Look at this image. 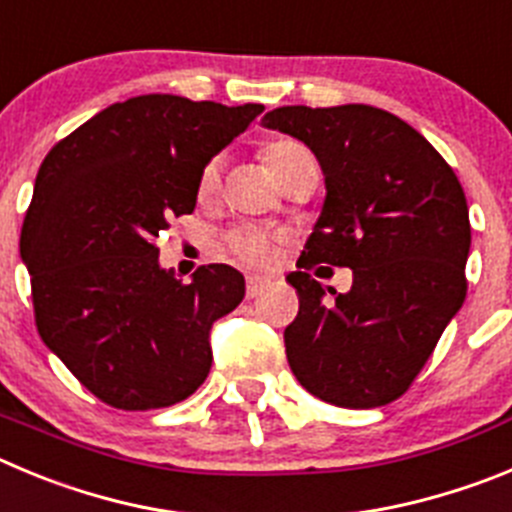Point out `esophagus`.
Returning <instances> with one entry per match:
<instances>
[{"mask_svg": "<svg viewBox=\"0 0 512 512\" xmlns=\"http://www.w3.org/2000/svg\"><path fill=\"white\" fill-rule=\"evenodd\" d=\"M264 289H266V279H261V276H248V281H246V297L248 299L259 297Z\"/></svg>", "mask_w": 512, "mask_h": 512, "instance_id": "obj_1", "label": "esophagus"}]
</instances>
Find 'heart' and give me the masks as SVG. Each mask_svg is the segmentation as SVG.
Segmentation results:
<instances>
[{
    "label": "heart",
    "mask_w": 512,
    "mask_h": 512,
    "mask_svg": "<svg viewBox=\"0 0 512 512\" xmlns=\"http://www.w3.org/2000/svg\"><path fill=\"white\" fill-rule=\"evenodd\" d=\"M261 154H264L266 167H269L274 177L284 175L294 162L309 157L307 149H304L302 144L289 142V139H276V142H269ZM218 177H220V164L218 159H213V162L205 164L203 172H200V195H210V192L218 187ZM228 246H231V251L236 253L243 264L264 266L269 264L271 259V241L269 236L261 231H236L231 238H228Z\"/></svg>",
    "instance_id": "heart-1"
}]
</instances>
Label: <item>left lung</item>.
Here are the masks:
<instances>
[{"label":"left lung","mask_w":512,"mask_h":512,"mask_svg":"<svg viewBox=\"0 0 512 512\" xmlns=\"http://www.w3.org/2000/svg\"><path fill=\"white\" fill-rule=\"evenodd\" d=\"M261 124L307 144L327 187L304 271L287 276L299 294L284 330L289 368L342 409L386 406L409 391L467 297L462 185L414 126L365 103L281 106ZM314 263L353 268L351 292L322 288L306 274Z\"/></svg>","instance_id":"8db88e82"}]
</instances>
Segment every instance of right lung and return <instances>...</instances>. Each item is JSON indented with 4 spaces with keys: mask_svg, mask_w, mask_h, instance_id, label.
Returning a JSON list of instances; mask_svg holds the SVG:
<instances>
[{
    "mask_svg": "<svg viewBox=\"0 0 512 512\" xmlns=\"http://www.w3.org/2000/svg\"><path fill=\"white\" fill-rule=\"evenodd\" d=\"M261 111L149 93L103 109L40 164L20 236L37 332L114 409H164L208 378L210 327L246 281L210 264L185 284L154 241L195 210L203 167Z\"/></svg>",
    "mask_w": 512,
    "mask_h": 512,
    "instance_id": "1",
    "label": "right lung"
}]
</instances>
